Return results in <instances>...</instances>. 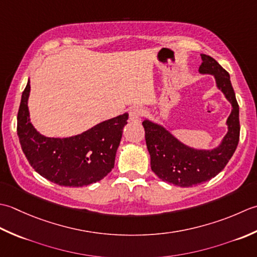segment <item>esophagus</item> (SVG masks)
<instances>
[{
  "mask_svg": "<svg viewBox=\"0 0 257 257\" xmlns=\"http://www.w3.org/2000/svg\"><path fill=\"white\" fill-rule=\"evenodd\" d=\"M144 108L141 106H133L130 108V119L131 121H140V118L143 116Z\"/></svg>",
  "mask_w": 257,
  "mask_h": 257,
  "instance_id": "esophagus-1",
  "label": "esophagus"
}]
</instances>
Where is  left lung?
<instances>
[{
    "instance_id": "1",
    "label": "left lung",
    "mask_w": 257,
    "mask_h": 257,
    "mask_svg": "<svg viewBox=\"0 0 257 257\" xmlns=\"http://www.w3.org/2000/svg\"><path fill=\"white\" fill-rule=\"evenodd\" d=\"M201 56L203 62L198 71L215 76L217 87L233 107L226 122L228 132L221 145L211 151L194 150L181 143L161 125L148 119L143 122L152 171L162 181L181 187L201 184L216 176L231 160L239 140V108L228 72L212 56Z\"/></svg>"
}]
</instances>
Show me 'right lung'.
Segmentation results:
<instances>
[{"mask_svg":"<svg viewBox=\"0 0 257 257\" xmlns=\"http://www.w3.org/2000/svg\"><path fill=\"white\" fill-rule=\"evenodd\" d=\"M30 87L29 81L21 98L17 130L31 166L41 176L61 186H84L104 179L114 167L128 114L107 119L72 138H46L30 121Z\"/></svg>","mask_w":257,"mask_h":257,"instance_id":"right-lung-1","label":"right lung"}]
</instances>
